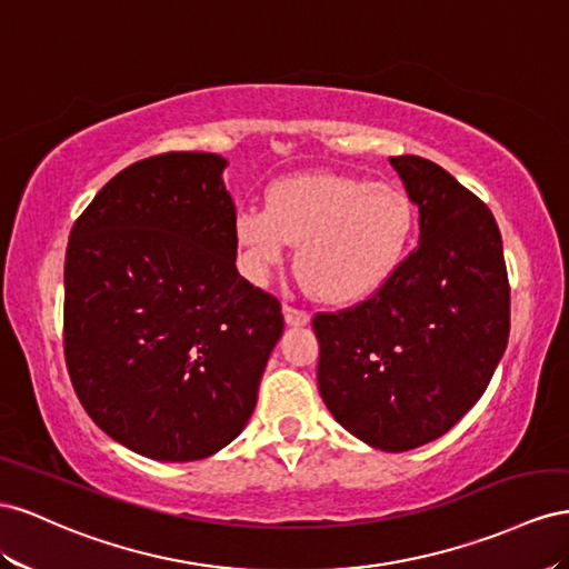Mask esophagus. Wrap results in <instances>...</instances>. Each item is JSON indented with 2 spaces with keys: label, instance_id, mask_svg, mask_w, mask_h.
I'll return each instance as SVG.
<instances>
[{
  "label": "esophagus",
  "instance_id": "esophagus-1",
  "mask_svg": "<svg viewBox=\"0 0 569 569\" xmlns=\"http://www.w3.org/2000/svg\"><path fill=\"white\" fill-rule=\"evenodd\" d=\"M283 319L288 327H305V323H310V312L298 310L293 305H283Z\"/></svg>",
  "mask_w": 569,
  "mask_h": 569
}]
</instances>
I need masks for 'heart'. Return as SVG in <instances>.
<instances>
[{
  "mask_svg": "<svg viewBox=\"0 0 569 569\" xmlns=\"http://www.w3.org/2000/svg\"><path fill=\"white\" fill-rule=\"evenodd\" d=\"M417 233V207L396 183L343 173H298L273 181L262 207L240 209L233 236L254 281L298 246L296 269L310 293L355 305L393 279Z\"/></svg>",
  "mask_w": 569,
  "mask_h": 569,
  "instance_id": "1",
  "label": "heart"
}]
</instances>
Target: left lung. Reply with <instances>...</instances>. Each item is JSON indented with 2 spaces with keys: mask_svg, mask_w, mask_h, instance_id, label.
<instances>
[{
  "mask_svg": "<svg viewBox=\"0 0 569 569\" xmlns=\"http://www.w3.org/2000/svg\"><path fill=\"white\" fill-rule=\"evenodd\" d=\"M388 161L419 207V246L379 293L317 312L312 329L319 393L338 425L402 452L483 396L508 346L510 283L491 209L425 157Z\"/></svg>",
  "mask_w": 569,
  "mask_h": 569,
  "instance_id": "8db88e82",
  "label": "left lung"
}]
</instances>
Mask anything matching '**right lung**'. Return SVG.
<instances>
[{"mask_svg": "<svg viewBox=\"0 0 569 569\" xmlns=\"http://www.w3.org/2000/svg\"><path fill=\"white\" fill-rule=\"evenodd\" d=\"M226 159L167 152L126 167L73 223L63 355L76 396L144 458L214 456L246 429L281 302L236 269Z\"/></svg>", "mask_w": 569, "mask_h": 569, "instance_id": "1", "label": "right lung"}]
</instances>
